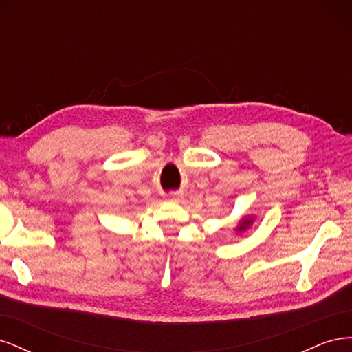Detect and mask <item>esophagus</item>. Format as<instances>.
<instances>
[{"instance_id":"obj_1","label":"esophagus","mask_w":352,"mask_h":352,"mask_svg":"<svg viewBox=\"0 0 352 352\" xmlns=\"http://www.w3.org/2000/svg\"><path fill=\"white\" fill-rule=\"evenodd\" d=\"M180 198H182L180 195H173V199H180Z\"/></svg>"}]
</instances>
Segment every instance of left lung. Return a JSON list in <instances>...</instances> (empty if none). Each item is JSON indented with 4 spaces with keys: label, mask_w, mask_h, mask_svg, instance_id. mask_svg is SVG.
Segmentation results:
<instances>
[{
    "label": "left lung",
    "mask_w": 352,
    "mask_h": 352,
    "mask_svg": "<svg viewBox=\"0 0 352 352\" xmlns=\"http://www.w3.org/2000/svg\"><path fill=\"white\" fill-rule=\"evenodd\" d=\"M250 223H251V220H243V221H242V225L239 226V230H243L245 228H247V226L250 225Z\"/></svg>",
    "instance_id": "left-lung-1"
}]
</instances>
